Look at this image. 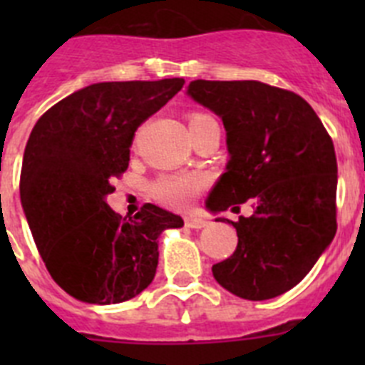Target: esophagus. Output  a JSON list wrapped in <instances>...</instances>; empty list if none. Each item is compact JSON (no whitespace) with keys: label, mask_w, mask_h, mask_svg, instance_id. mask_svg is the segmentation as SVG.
<instances>
[{"label":"esophagus","mask_w":365,"mask_h":365,"mask_svg":"<svg viewBox=\"0 0 365 365\" xmlns=\"http://www.w3.org/2000/svg\"><path fill=\"white\" fill-rule=\"evenodd\" d=\"M185 225L188 228H205V227H208V225H210V221H206V219H202V217H199V215H193V214H190V215H185Z\"/></svg>","instance_id":"1"}]
</instances>
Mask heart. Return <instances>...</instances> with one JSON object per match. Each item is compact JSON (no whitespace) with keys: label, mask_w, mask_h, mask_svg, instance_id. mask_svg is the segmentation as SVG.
<instances>
[{"label":"heart","mask_w":365,"mask_h":365,"mask_svg":"<svg viewBox=\"0 0 365 365\" xmlns=\"http://www.w3.org/2000/svg\"><path fill=\"white\" fill-rule=\"evenodd\" d=\"M208 115H192L190 117V124H195V122L202 120ZM202 180L199 177H186V175H166L160 177L153 186H151V192L157 199H159L163 205L172 206V208H182V206H188L190 201L193 199V195L201 190Z\"/></svg>","instance_id":"heart-1"}]
</instances>
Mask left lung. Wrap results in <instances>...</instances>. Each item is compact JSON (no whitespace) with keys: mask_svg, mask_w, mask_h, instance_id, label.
<instances>
[{"mask_svg":"<svg viewBox=\"0 0 365 365\" xmlns=\"http://www.w3.org/2000/svg\"><path fill=\"white\" fill-rule=\"evenodd\" d=\"M186 95L214 111L227 131L228 163L206 208L219 214L254 202L250 217L215 219L237 232L235 252L212 267L215 282L252 302L291 291L336 234L333 140L314 109L279 87L193 80Z\"/></svg>","mask_w":365,"mask_h":365,"instance_id":"obj_1","label":"left lung"}]
</instances>
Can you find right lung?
Segmentation results:
<instances>
[{
  "label": "right lung",
  "instance_id": "right-lung-1",
  "mask_svg": "<svg viewBox=\"0 0 365 365\" xmlns=\"http://www.w3.org/2000/svg\"><path fill=\"white\" fill-rule=\"evenodd\" d=\"M182 86V78L91 83L32 128L21 206L47 270L80 302L111 305L140 294L157 272L160 234L185 225L155 205L122 219L106 202L113 177L128 170L137 128Z\"/></svg>",
  "mask_w": 365,
  "mask_h": 365
}]
</instances>
